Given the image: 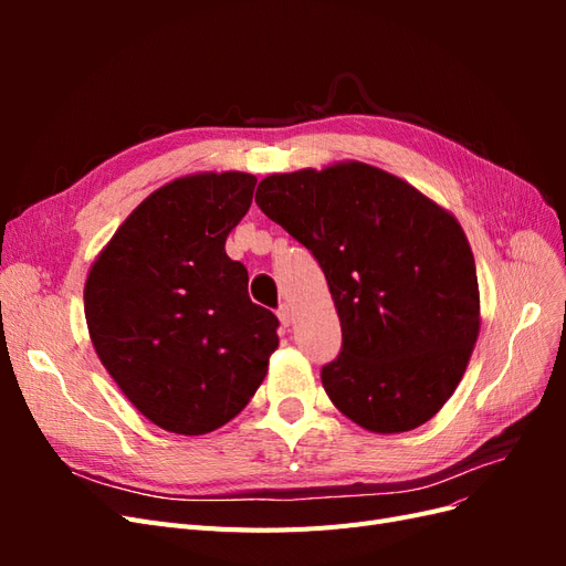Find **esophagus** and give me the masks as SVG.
<instances>
[{
    "instance_id": "34e87169",
    "label": "esophagus",
    "mask_w": 566,
    "mask_h": 566,
    "mask_svg": "<svg viewBox=\"0 0 566 566\" xmlns=\"http://www.w3.org/2000/svg\"><path fill=\"white\" fill-rule=\"evenodd\" d=\"M276 314H279V321L285 325V328H287L290 323H293V310H290V304L283 302V304L279 306V310H276Z\"/></svg>"
}]
</instances>
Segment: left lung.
Instances as JSON below:
<instances>
[{
	"mask_svg": "<svg viewBox=\"0 0 566 566\" xmlns=\"http://www.w3.org/2000/svg\"><path fill=\"white\" fill-rule=\"evenodd\" d=\"M254 200L328 281L342 325L339 354L321 368L331 401L380 434L434 418L479 335L474 256L458 221L364 163L271 175Z\"/></svg>",
	"mask_w": 566,
	"mask_h": 566,
	"instance_id": "obj_1",
	"label": "left lung"
}]
</instances>
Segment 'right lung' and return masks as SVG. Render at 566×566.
Instances as JSON below:
<instances>
[{
	"mask_svg": "<svg viewBox=\"0 0 566 566\" xmlns=\"http://www.w3.org/2000/svg\"><path fill=\"white\" fill-rule=\"evenodd\" d=\"M256 179L184 177L150 193L94 262L84 316L101 364L158 427L205 434L235 418L279 347V318L224 250Z\"/></svg>",
	"mask_w": 566,
	"mask_h": 566,
	"instance_id": "right-lung-1",
	"label": "right lung"
}]
</instances>
